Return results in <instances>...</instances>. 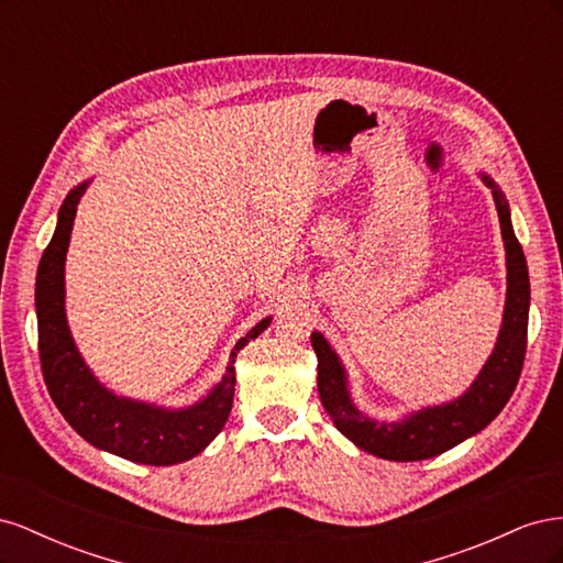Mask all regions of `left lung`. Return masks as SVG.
<instances>
[{
  "label": "left lung",
  "instance_id": "1",
  "mask_svg": "<svg viewBox=\"0 0 563 563\" xmlns=\"http://www.w3.org/2000/svg\"><path fill=\"white\" fill-rule=\"evenodd\" d=\"M482 180L493 190L500 218L503 242L507 251V298L498 343L484 364L482 373L470 385L463 397L449 404L422 408L399 422H378L362 416L350 399L347 376L338 354L321 333H312V347L317 352V387L327 413L335 428L362 451H368L385 460H424L444 453L467 437L482 432L496 418L512 397L519 383L526 333H528V305H531V284H528V265L523 249L512 230L509 207L488 176Z\"/></svg>",
  "mask_w": 563,
  "mask_h": 563
}]
</instances>
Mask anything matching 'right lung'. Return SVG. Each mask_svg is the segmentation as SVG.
Returning a JSON list of instances; mask_svg holds the SVG:
<instances>
[{
  "label": "right lung",
  "mask_w": 563,
  "mask_h": 563,
  "mask_svg": "<svg viewBox=\"0 0 563 563\" xmlns=\"http://www.w3.org/2000/svg\"><path fill=\"white\" fill-rule=\"evenodd\" d=\"M87 185H77L65 197L56 232L37 269L35 305L44 383L63 418L96 449L143 465H176L201 453L225 428L234 399L236 352L249 340L258 338L269 327L272 317L258 321L244 338L236 340L223 380L195 406L172 411L112 395L84 364L65 319V253L77 203L87 192Z\"/></svg>",
  "instance_id": "right-lung-1"
}]
</instances>
